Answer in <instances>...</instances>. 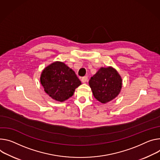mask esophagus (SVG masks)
Masks as SVG:
<instances>
[{"instance_id": "1", "label": "esophagus", "mask_w": 160, "mask_h": 160, "mask_svg": "<svg viewBox=\"0 0 160 160\" xmlns=\"http://www.w3.org/2000/svg\"><path fill=\"white\" fill-rule=\"evenodd\" d=\"M88 78L87 77H83L82 78L81 81H82V83H85V82H86L87 81H88Z\"/></svg>"}]
</instances>
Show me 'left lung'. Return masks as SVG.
Instances as JSON below:
<instances>
[{
    "mask_svg": "<svg viewBox=\"0 0 160 160\" xmlns=\"http://www.w3.org/2000/svg\"><path fill=\"white\" fill-rule=\"evenodd\" d=\"M94 98L105 103L119 94L122 80L117 71L111 67L101 68L89 82Z\"/></svg>",
    "mask_w": 160,
    "mask_h": 160,
    "instance_id": "obj_1",
    "label": "left lung"
}]
</instances>
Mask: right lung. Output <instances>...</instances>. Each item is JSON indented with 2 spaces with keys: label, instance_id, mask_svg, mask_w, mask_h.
<instances>
[{
  "label": "right lung",
  "instance_id": "add662e5",
  "mask_svg": "<svg viewBox=\"0 0 160 160\" xmlns=\"http://www.w3.org/2000/svg\"><path fill=\"white\" fill-rule=\"evenodd\" d=\"M41 83L53 99L64 101L73 94L81 82L72 71L61 62H55L42 71Z\"/></svg>",
  "mask_w": 160,
  "mask_h": 160
}]
</instances>
